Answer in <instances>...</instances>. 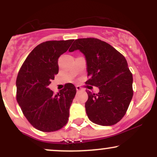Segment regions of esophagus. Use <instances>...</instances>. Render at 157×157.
<instances>
[{"instance_id":"34e87169","label":"esophagus","mask_w":157,"mask_h":157,"mask_svg":"<svg viewBox=\"0 0 157 157\" xmlns=\"http://www.w3.org/2000/svg\"><path fill=\"white\" fill-rule=\"evenodd\" d=\"M76 89H77V91H81L82 90V88L80 87V86H76Z\"/></svg>"}]
</instances>
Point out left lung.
<instances>
[{
  "label": "left lung",
  "mask_w": 157,
  "mask_h": 157,
  "mask_svg": "<svg viewBox=\"0 0 157 157\" xmlns=\"http://www.w3.org/2000/svg\"><path fill=\"white\" fill-rule=\"evenodd\" d=\"M80 50L86 57L89 79L86 84L99 88L98 94L87 91L85 104L94 123L109 126L121 120L133 97V76L125 57L106 42L97 38L75 40L70 52Z\"/></svg>",
  "instance_id": "1"
}]
</instances>
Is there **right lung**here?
<instances>
[{"mask_svg": "<svg viewBox=\"0 0 157 157\" xmlns=\"http://www.w3.org/2000/svg\"><path fill=\"white\" fill-rule=\"evenodd\" d=\"M73 41L50 40L39 44L30 52L17 75V101L27 120L39 131L60 130L68 122L76 88L66 83L54 94L48 86L58 73V58Z\"/></svg>", "mask_w": 157, "mask_h": 157, "instance_id": "add662e5", "label": "right lung"}]
</instances>
